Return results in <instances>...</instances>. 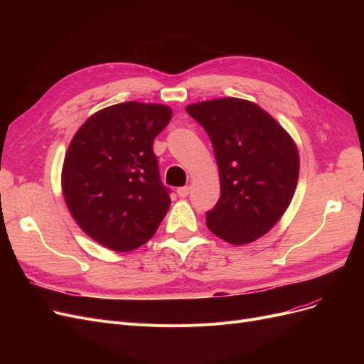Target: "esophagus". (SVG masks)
<instances>
[{
    "mask_svg": "<svg viewBox=\"0 0 364 364\" xmlns=\"http://www.w3.org/2000/svg\"><path fill=\"white\" fill-rule=\"evenodd\" d=\"M176 193H178V196L183 199V197L190 194V186H181V188H178V191H176Z\"/></svg>",
    "mask_w": 364,
    "mask_h": 364,
    "instance_id": "1",
    "label": "esophagus"
}]
</instances>
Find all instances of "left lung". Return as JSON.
<instances>
[{
    "mask_svg": "<svg viewBox=\"0 0 364 364\" xmlns=\"http://www.w3.org/2000/svg\"><path fill=\"white\" fill-rule=\"evenodd\" d=\"M211 139L220 199L206 226L228 243H252L287 211L299 178L293 138L258 105L235 97L186 106Z\"/></svg>",
    "mask_w": 364,
    "mask_h": 364,
    "instance_id": "8db88e82",
    "label": "left lung"
}]
</instances>
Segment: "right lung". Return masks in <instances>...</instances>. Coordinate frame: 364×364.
Segmentation results:
<instances>
[{"label": "right lung", "instance_id": "1", "mask_svg": "<svg viewBox=\"0 0 364 364\" xmlns=\"http://www.w3.org/2000/svg\"><path fill=\"white\" fill-rule=\"evenodd\" d=\"M171 107L126 102L87 118L65 155L62 191L86 235L117 252L135 250L155 235L170 208L153 141Z\"/></svg>", "mask_w": 364, "mask_h": 364}]
</instances>
